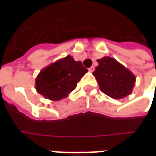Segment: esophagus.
<instances>
[{
    "label": "esophagus",
    "instance_id": "obj_1",
    "mask_svg": "<svg viewBox=\"0 0 156 156\" xmlns=\"http://www.w3.org/2000/svg\"><path fill=\"white\" fill-rule=\"evenodd\" d=\"M88 71H89V72H91V73H92V72H94V66H92L91 68H88Z\"/></svg>",
    "mask_w": 156,
    "mask_h": 156
}]
</instances>
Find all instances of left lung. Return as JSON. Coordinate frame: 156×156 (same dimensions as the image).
Returning a JSON list of instances; mask_svg holds the SVG:
<instances>
[{
  "mask_svg": "<svg viewBox=\"0 0 156 156\" xmlns=\"http://www.w3.org/2000/svg\"><path fill=\"white\" fill-rule=\"evenodd\" d=\"M97 62L98 65L93 74L104 94L115 99L130 94L135 83V76L128 68L110 57H104Z\"/></svg>",
  "mask_w": 156,
  "mask_h": 156,
  "instance_id": "obj_1",
  "label": "left lung"
}]
</instances>
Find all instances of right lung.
<instances>
[{
	"label": "right lung",
	"mask_w": 156,
	"mask_h": 156,
	"mask_svg": "<svg viewBox=\"0 0 156 156\" xmlns=\"http://www.w3.org/2000/svg\"><path fill=\"white\" fill-rule=\"evenodd\" d=\"M87 72L81 62L68 55L41 69L36 78L35 88L45 98L58 101L74 90Z\"/></svg>",
	"instance_id": "obj_1"
}]
</instances>
